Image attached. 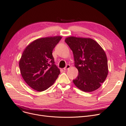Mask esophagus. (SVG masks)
Segmentation results:
<instances>
[{"mask_svg":"<svg viewBox=\"0 0 126 126\" xmlns=\"http://www.w3.org/2000/svg\"><path fill=\"white\" fill-rule=\"evenodd\" d=\"M70 67H71V66H70V65H69V64H67V65H66V66L63 69H64V71H65V70H66V69H69V68H70Z\"/></svg>","mask_w":126,"mask_h":126,"instance_id":"obj_1","label":"esophagus"}]
</instances>
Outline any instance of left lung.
<instances>
[{"mask_svg": "<svg viewBox=\"0 0 126 126\" xmlns=\"http://www.w3.org/2000/svg\"><path fill=\"white\" fill-rule=\"evenodd\" d=\"M72 50L78 70L73 80L80 90L90 92L98 89L108 74V59L99 44L91 38L69 37L65 40Z\"/></svg>", "mask_w": 126, "mask_h": 126, "instance_id": "8db88e82", "label": "left lung"}]
</instances>
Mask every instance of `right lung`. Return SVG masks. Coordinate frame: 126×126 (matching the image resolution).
<instances>
[{
	"instance_id": "1",
	"label": "right lung",
	"mask_w": 126,
	"mask_h": 126,
	"mask_svg": "<svg viewBox=\"0 0 126 126\" xmlns=\"http://www.w3.org/2000/svg\"><path fill=\"white\" fill-rule=\"evenodd\" d=\"M61 36L37 39L26 47L19 62L21 75L27 84L37 91L52 86L60 73L54 64L52 51Z\"/></svg>"
}]
</instances>
